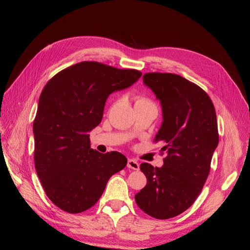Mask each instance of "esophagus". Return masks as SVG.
<instances>
[{"mask_svg":"<svg viewBox=\"0 0 250 250\" xmlns=\"http://www.w3.org/2000/svg\"><path fill=\"white\" fill-rule=\"evenodd\" d=\"M126 166H128L129 168L135 169V171H136V169L140 168V164H139V162L135 160V159H129L128 164H126Z\"/></svg>","mask_w":250,"mask_h":250,"instance_id":"34e87169","label":"esophagus"}]
</instances>
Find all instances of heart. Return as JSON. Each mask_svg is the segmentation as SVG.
<instances>
[{"label":"heart","mask_w":250,"mask_h":250,"mask_svg":"<svg viewBox=\"0 0 250 250\" xmlns=\"http://www.w3.org/2000/svg\"><path fill=\"white\" fill-rule=\"evenodd\" d=\"M139 102H148V101L146 100V99H143V98H140L139 100L136 101V103H139Z\"/></svg>","instance_id":"b5f03b06"}]
</instances>
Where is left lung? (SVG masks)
Returning <instances> with one entry per match:
<instances>
[{"label": "left lung", "instance_id": "obj_1", "mask_svg": "<svg viewBox=\"0 0 250 250\" xmlns=\"http://www.w3.org/2000/svg\"><path fill=\"white\" fill-rule=\"evenodd\" d=\"M143 81L162 106L156 135L167 152L161 167L142 163L147 185L135 194L140 208L157 219L184 213L194 203L209 174L219 135L214 104L203 89L171 73H147Z\"/></svg>", "mask_w": 250, "mask_h": 250}]
</instances>
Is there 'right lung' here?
<instances>
[{
	"label": "right lung",
	"instance_id": "obj_1",
	"mask_svg": "<svg viewBox=\"0 0 250 250\" xmlns=\"http://www.w3.org/2000/svg\"><path fill=\"white\" fill-rule=\"evenodd\" d=\"M142 76L94 61L65 68L46 83L33 122L34 163L49 200L70 214L92 207L108 179L126 166L120 152L90 148L89 132L102 120L105 102L114 91Z\"/></svg>",
	"mask_w": 250,
	"mask_h": 250
}]
</instances>
